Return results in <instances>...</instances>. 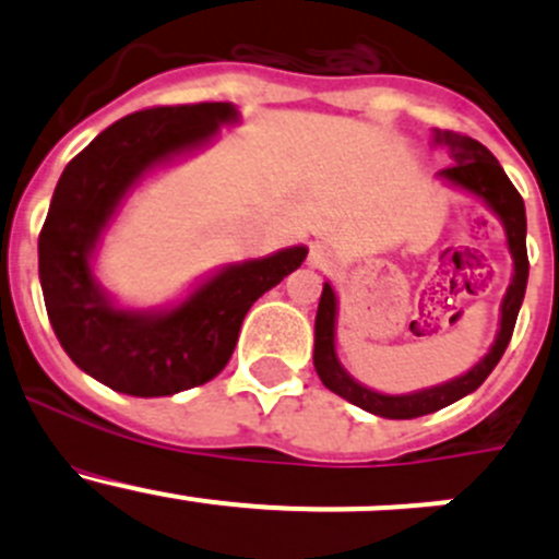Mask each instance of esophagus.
Wrapping results in <instances>:
<instances>
[{
    "label": "esophagus",
    "instance_id": "esophagus-1",
    "mask_svg": "<svg viewBox=\"0 0 559 559\" xmlns=\"http://www.w3.org/2000/svg\"><path fill=\"white\" fill-rule=\"evenodd\" d=\"M332 259L335 257H332V251L324 243L311 246V253H308V264L316 270H326L332 264Z\"/></svg>",
    "mask_w": 559,
    "mask_h": 559
}]
</instances>
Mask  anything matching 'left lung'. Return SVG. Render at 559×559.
<instances>
[{
    "label": "left lung",
    "instance_id": "1",
    "mask_svg": "<svg viewBox=\"0 0 559 559\" xmlns=\"http://www.w3.org/2000/svg\"><path fill=\"white\" fill-rule=\"evenodd\" d=\"M436 143L447 145L449 156H452L454 165H449L441 175L447 180H452L454 186H462L471 194L481 197L489 207L500 216L506 227V238H509V251L514 257V281H511L509 292L503 297V308H500V332L495 346L489 348L487 357L476 365V368L467 370L460 379L447 381L441 386L421 389L414 394H381L373 389L357 384L346 370L341 368L335 354V292L330 284H324L319 300V311H316V346H313V368L319 373L321 384L330 392L341 394L348 403L359 405V408L370 411L376 416H384V419H416V416L436 414V411L447 408V405L456 403L465 394L476 392L478 386L487 381V376L492 373L495 365L500 362L503 352L509 348L511 335H514L516 316H520L524 289H527V246H524V235H527V218H524V202L520 191L514 189V183L509 180V175L503 173L500 162L484 148L478 140L467 138L460 132H438Z\"/></svg>",
    "mask_w": 559,
    "mask_h": 559
}]
</instances>
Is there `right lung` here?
<instances>
[{
    "instance_id": "obj_1",
    "label": "right lung",
    "mask_w": 559,
    "mask_h": 559,
    "mask_svg": "<svg viewBox=\"0 0 559 559\" xmlns=\"http://www.w3.org/2000/svg\"><path fill=\"white\" fill-rule=\"evenodd\" d=\"M235 118L229 103L138 110L97 134L56 183L37 243L45 308L72 362L116 392L165 397L216 379L248 308L308 257L306 246H295L229 264L165 313L116 308L94 278L88 259L127 191Z\"/></svg>"
}]
</instances>
